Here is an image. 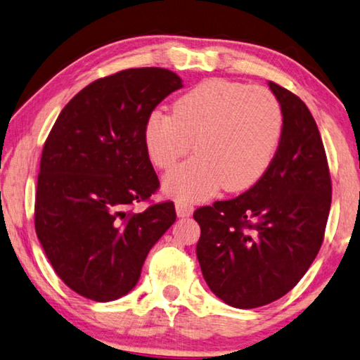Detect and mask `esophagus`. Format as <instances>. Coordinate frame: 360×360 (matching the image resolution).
<instances>
[{
	"label": "esophagus",
	"mask_w": 360,
	"mask_h": 360,
	"mask_svg": "<svg viewBox=\"0 0 360 360\" xmlns=\"http://www.w3.org/2000/svg\"><path fill=\"white\" fill-rule=\"evenodd\" d=\"M175 210H176V215L179 217H190L193 214L194 207L191 204H186V202H181L179 201L175 204Z\"/></svg>",
	"instance_id": "esophagus-1"
}]
</instances>
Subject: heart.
<instances>
[{"label": "heart", "mask_w": 360, "mask_h": 360, "mask_svg": "<svg viewBox=\"0 0 360 360\" xmlns=\"http://www.w3.org/2000/svg\"><path fill=\"white\" fill-rule=\"evenodd\" d=\"M282 110L273 94L226 79H207L172 105V115L153 111L143 126L150 161L167 170L191 150L196 156L164 179L180 201L209 198L221 186L243 191L266 172L278 150Z\"/></svg>", "instance_id": "1"}]
</instances>
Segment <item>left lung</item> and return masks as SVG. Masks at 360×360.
<instances>
[{
  "mask_svg": "<svg viewBox=\"0 0 360 360\" xmlns=\"http://www.w3.org/2000/svg\"><path fill=\"white\" fill-rule=\"evenodd\" d=\"M282 132L266 172L250 190L199 207L196 255L210 290L252 309L276 302L303 278L319 252L332 180L319 129L295 94L269 81Z\"/></svg>",
  "mask_w": 360,
  "mask_h": 360,
  "instance_id": "8db88e82",
  "label": "left lung"
}]
</instances>
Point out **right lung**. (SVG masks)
Segmentation results:
<instances>
[{
	"mask_svg": "<svg viewBox=\"0 0 360 360\" xmlns=\"http://www.w3.org/2000/svg\"><path fill=\"white\" fill-rule=\"evenodd\" d=\"M184 86L166 68H129L91 82L65 105L41 155L34 229L65 284L113 302L139 282L145 258L176 219L172 201L132 212L159 180L143 126Z\"/></svg>",
	"mask_w": 360,
	"mask_h": 360,
	"instance_id": "1",
	"label": "right lung"
}]
</instances>
